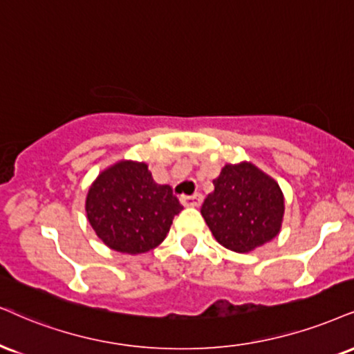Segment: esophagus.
Segmentation results:
<instances>
[{
	"label": "esophagus",
	"instance_id": "34e87169",
	"mask_svg": "<svg viewBox=\"0 0 354 354\" xmlns=\"http://www.w3.org/2000/svg\"><path fill=\"white\" fill-rule=\"evenodd\" d=\"M180 202L184 207H200L203 202V195L202 194H195V195H182Z\"/></svg>",
	"mask_w": 354,
	"mask_h": 354
}]
</instances>
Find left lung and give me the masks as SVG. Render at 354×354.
<instances>
[{
	"instance_id": "1",
	"label": "left lung",
	"mask_w": 354,
	"mask_h": 354,
	"mask_svg": "<svg viewBox=\"0 0 354 354\" xmlns=\"http://www.w3.org/2000/svg\"><path fill=\"white\" fill-rule=\"evenodd\" d=\"M213 185L200 212L218 243L234 252H250L277 236L283 195L274 178L252 164H228Z\"/></svg>"
}]
</instances>
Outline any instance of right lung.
Instances as JSON below:
<instances>
[{"label":"right lung","mask_w":354,"mask_h":354,"mask_svg":"<svg viewBox=\"0 0 354 354\" xmlns=\"http://www.w3.org/2000/svg\"><path fill=\"white\" fill-rule=\"evenodd\" d=\"M182 208L172 187L156 184L146 164L131 160H121L100 174L85 203L97 236L126 254L154 250Z\"/></svg>","instance_id":"add662e5"}]
</instances>
